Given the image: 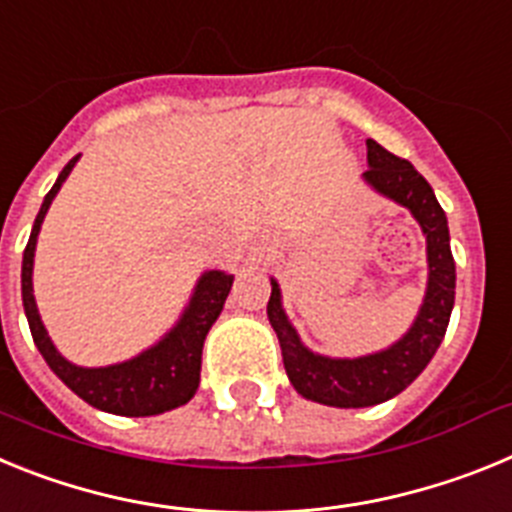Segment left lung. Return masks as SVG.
I'll return each mask as SVG.
<instances>
[{
    "mask_svg": "<svg viewBox=\"0 0 512 512\" xmlns=\"http://www.w3.org/2000/svg\"><path fill=\"white\" fill-rule=\"evenodd\" d=\"M366 164L361 174L369 187L415 217L425 235L428 284L413 325L392 346L356 359H333L315 354L302 343L300 333L289 323L282 305V289L271 277V297L266 315L282 346L287 377L305 400L328 408H369L392 400L415 382L441 346L449 328L456 295V264L451 256L449 220L438 205L431 184L425 182L410 161L397 158L377 140H366Z\"/></svg>",
    "mask_w": 512,
    "mask_h": 512,
    "instance_id": "obj_1",
    "label": "left lung"
}]
</instances>
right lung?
Here are the masks:
<instances>
[{
	"label": "right lung",
	"mask_w": 512,
	"mask_h": 512,
	"mask_svg": "<svg viewBox=\"0 0 512 512\" xmlns=\"http://www.w3.org/2000/svg\"><path fill=\"white\" fill-rule=\"evenodd\" d=\"M76 161H79V156H74L69 164L63 166L51 192L45 194L33 223L30 241L22 253V305H25L35 346L43 354L45 364L53 369V374L81 400L89 402L92 408L112 415H125V418H146V415H161L166 410L182 408L200 387L202 346H205L212 323L223 312L235 277L228 271L207 269L194 284L192 297H189L187 307L174 323V328L166 330L153 346L140 351L133 359L110 366H79L61 356L56 343L48 336L43 320H40L38 305H35L33 264L35 243H38L45 212L56 200L63 182L69 179Z\"/></svg>",
	"instance_id": "obj_1"
}]
</instances>
